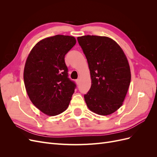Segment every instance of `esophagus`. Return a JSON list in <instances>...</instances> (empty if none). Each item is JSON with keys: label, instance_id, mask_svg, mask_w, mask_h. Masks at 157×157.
I'll list each match as a JSON object with an SVG mask.
<instances>
[{"label": "esophagus", "instance_id": "34e87169", "mask_svg": "<svg viewBox=\"0 0 157 157\" xmlns=\"http://www.w3.org/2000/svg\"><path fill=\"white\" fill-rule=\"evenodd\" d=\"M80 82V78H77V80H76V82H77V84H79Z\"/></svg>", "mask_w": 157, "mask_h": 157}]
</instances>
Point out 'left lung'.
Segmentation results:
<instances>
[{
	"mask_svg": "<svg viewBox=\"0 0 157 157\" xmlns=\"http://www.w3.org/2000/svg\"><path fill=\"white\" fill-rule=\"evenodd\" d=\"M86 56L92 79L84 97L90 111L109 115L119 109L129 88L131 73L124 52L107 36L85 35L77 38Z\"/></svg>",
	"mask_w": 157,
	"mask_h": 157,
	"instance_id": "obj_1",
	"label": "left lung"
}]
</instances>
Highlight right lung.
Masks as SVG:
<instances>
[{"instance_id": "add662e5", "label": "right lung", "mask_w": 157, "mask_h": 157, "mask_svg": "<svg viewBox=\"0 0 157 157\" xmlns=\"http://www.w3.org/2000/svg\"><path fill=\"white\" fill-rule=\"evenodd\" d=\"M76 44L73 36L46 38L33 47L23 72L27 93L40 111L56 116L67 109L76 88L68 78L65 56Z\"/></svg>"}]
</instances>
